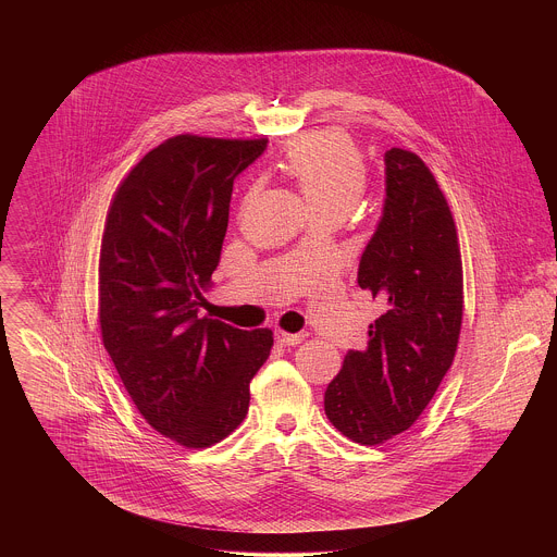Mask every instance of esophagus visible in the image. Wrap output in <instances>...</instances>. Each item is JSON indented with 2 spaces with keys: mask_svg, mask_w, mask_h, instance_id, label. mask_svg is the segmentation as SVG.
Masks as SVG:
<instances>
[{
  "mask_svg": "<svg viewBox=\"0 0 557 557\" xmlns=\"http://www.w3.org/2000/svg\"><path fill=\"white\" fill-rule=\"evenodd\" d=\"M309 334L307 332H296V334H289V332H283V330H278L276 332V341L281 343V345H300L305 338H307Z\"/></svg>",
  "mask_w": 557,
  "mask_h": 557,
  "instance_id": "34e87169",
  "label": "esophagus"
}]
</instances>
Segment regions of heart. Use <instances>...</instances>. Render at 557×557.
Listing matches in <instances>:
<instances>
[{
  "label": "heart",
  "instance_id": "b5f03b06",
  "mask_svg": "<svg viewBox=\"0 0 557 557\" xmlns=\"http://www.w3.org/2000/svg\"><path fill=\"white\" fill-rule=\"evenodd\" d=\"M311 212H349L367 188V162L343 133H321L296 141L283 162Z\"/></svg>",
  "mask_w": 557,
  "mask_h": 557
}]
</instances>
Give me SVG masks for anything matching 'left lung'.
Here are the masks:
<instances>
[{
    "instance_id": "8db88e82",
    "label": "left lung",
    "mask_w": 557,
    "mask_h": 557,
    "mask_svg": "<svg viewBox=\"0 0 557 557\" xmlns=\"http://www.w3.org/2000/svg\"><path fill=\"white\" fill-rule=\"evenodd\" d=\"M384 162L382 219L358 265V285L382 315L323 397L327 420L364 446L418 420L455 360L463 319L461 250L440 184L413 152L393 148Z\"/></svg>"
}]
</instances>
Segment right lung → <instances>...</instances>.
<instances>
[{
    "instance_id": "add662e5",
    "label": "right lung",
    "mask_w": 557,
    "mask_h": 557,
    "mask_svg": "<svg viewBox=\"0 0 557 557\" xmlns=\"http://www.w3.org/2000/svg\"><path fill=\"white\" fill-rule=\"evenodd\" d=\"M268 139L177 135L139 160L111 201L98 265L104 349L139 413L208 448L238 429L272 330L197 318L221 261L234 180Z\"/></svg>"
}]
</instances>
